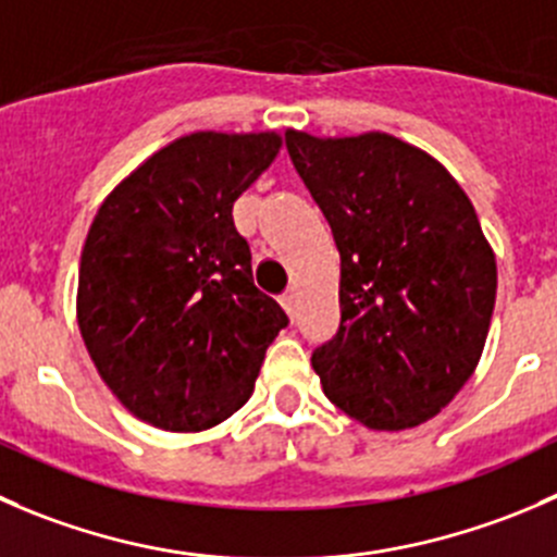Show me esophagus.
<instances>
[{"instance_id":"esophagus-1","label":"esophagus","mask_w":557,"mask_h":557,"mask_svg":"<svg viewBox=\"0 0 557 557\" xmlns=\"http://www.w3.org/2000/svg\"><path fill=\"white\" fill-rule=\"evenodd\" d=\"M280 301H283L285 312H288L290 321H294V318H296V296H294V290H285V294L280 296Z\"/></svg>"}]
</instances>
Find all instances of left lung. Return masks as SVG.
Returning a JSON list of instances; mask_svg holds the SVG:
<instances>
[{"label": "left lung", "mask_w": 557, "mask_h": 557, "mask_svg": "<svg viewBox=\"0 0 557 557\" xmlns=\"http://www.w3.org/2000/svg\"><path fill=\"white\" fill-rule=\"evenodd\" d=\"M339 250V329L312 350L323 394L370 430L428 422L479 364L498 269L455 176L386 133H285Z\"/></svg>", "instance_id": "left-lung-1"}]
</instances>
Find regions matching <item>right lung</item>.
<instances>
[{"label": "right lung", "instance_id": "right-lung-1", "mask_svg": "<svg viewBox=\"0 0 557 557\" xmlns=\"http://www.w3.org/2000/svg\"><path fill=\"white\" fill-rule=\"evenodd\" d=\"M277 133H193L97 209L78 269V326L119 403L171 433L250 399L283 307L252 283L234 201L272 165Z\"/></svg>", "mask_w": 557, "mask_h": 557}]
</instances>
